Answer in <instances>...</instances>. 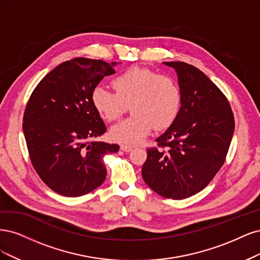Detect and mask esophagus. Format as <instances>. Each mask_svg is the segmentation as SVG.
<instances>
[{
  "mask_svg": "<svg viewBox=\"0 0 260 260\" xmlns=\"http://www.w3.org/2000/svg\"><path fill=\"white\" fill-rule=\"evenodd\" d=\"M133 149L132 146H127V145H121V150L124 152H129L131 150Z\"/></svg>",
  "mask_w": 260,
  "mask_h": 260,
  "instance_id": "esophagus-1",
  "label": "esophagus"
}]
</instances>
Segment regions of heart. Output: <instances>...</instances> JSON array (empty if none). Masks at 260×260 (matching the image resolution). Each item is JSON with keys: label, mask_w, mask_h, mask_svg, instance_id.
Listing matches in <instances>:
<instances>
[{"label": "heart", "mask_w": 260, "mask_h": 260, "mask_svg": "<svg viewBox=\"0 0 260 260\" xmlns=\"http://www.w3.org/2000/svg\"><path fill=\"white\" fill-rule=\"evenodd\" d=\"M115 94L102 86L91 91V103L105 121L119 119L131 105L133 116L110 129L116 142L135 145L144 140L154 127L165 129L177 116L181 94L172 78L158 75L153 70L132 67L112 81Z\"/></svg>", "instance_id": "1"}]
</instances>
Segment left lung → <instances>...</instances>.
Returning a JSON list of instances; mask_svg holds the SVG:
<instances>
[{
	"mask_svg": "<svg viewBox=\"0 0 260 260\" xmlns=\"http://www.w3.org/2000/svg\"><path fill=\"white\" fill-rule=\"evenodd\" d=\"M178 78L179 112L147 150L141 175L157 194L182 200L203 190L224 163L234 133L227 98L206 75L186 62H163Z\"/></svg>",
	"mask_w": 260,
	"mask_h": 260,
	"instance_id": "obj_1",
	"label": "left lung"
}]
</instances>
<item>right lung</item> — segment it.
<instances>
[{
  "label": "right lung",
  "instance_id": "right-lung-1",
  "mask_svg": "<svg viewBox=\"0 0 260 260\" xmlns=\"http://www.w3.org/2000/svg\"><path fill=\"white\" fill-rule=\"evenodd\" d=\"M100 59L74 58L42 80L27 104L22 129L30 160L41 179L64 197L89 193L105 181L104 156L118 145L90 141L106 133L91 103V91L115 73Z\"/></svg>",
  "mask_w": 260,
  "mask_h": 260
}]
</instances>
